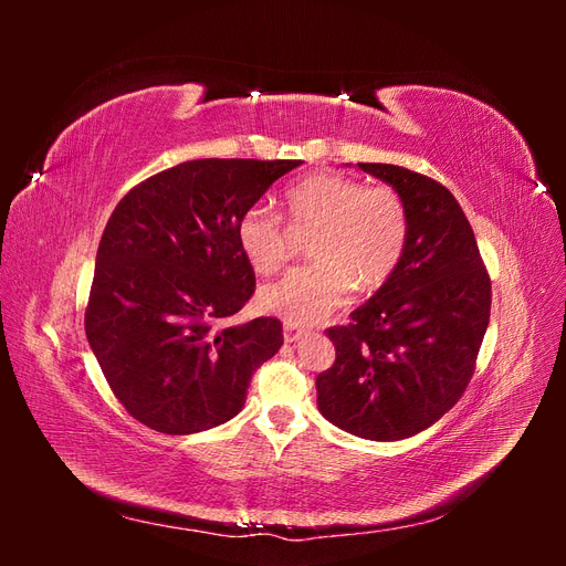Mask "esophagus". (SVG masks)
Masks as SVG:
<instances>
[{
    "mask_svg": "<svg viewBox=\"0 0 566 566\" xmlns=\"http://www.w3.org/2000/svg\"><path fill=\"white\" fill-rule=\"evenodd\" d=\"M302 328H300V325H295V323H285L283 325V339L285 342H297L300 337H302Z\"/></svg>",
    "mask_w": 566,
    "mask_h": 566,
    "instance_id": "1",
    "label": "esophagus"
}]
</instances>
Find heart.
<instances>
[{"label": "heart", "instance_id": "obj_1", "mask_svg": "<svg viewBox=\"0 0 566 566\" xmlns=\"http://www.w3.org/2000/svg\"><path fill=\"white\" fill-rule=\"evenodd\" d=\"M283 208L293 231L314 229L310 266L262 290L266 312L285 323L310 325L331 318L358 293H378L403 262L410 238L408 205L397 188L314 172L285 188ZM235 241L256 273L281 271L293 256V235L266 208H250L235 224Z\"/></svg>", "mask_w": 566, "mask_h": 566}]
</instances>
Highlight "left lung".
I'll return each mask as SVG.
<instances>
[{
	"label": "left lung",
	"mask_w": 566,
	"mask_h": 566,
	"mask_svg": "<svg viewBox=\"0 0 566 566\" xmlns=\"http://www.w3.org/2000/svg\"><path fill=\"white\" fill-rule=\"evenodd\" d=\"M408 205L403 262L385 287L328 328L335 364L316 378L318 410L354 437L399 441L451 410L474 373L491 279L447 186L399 165L358 163Z\"/></svg>",
	"instance_id": "8db88e82"
}]
</instances>
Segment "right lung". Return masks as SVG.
Listing matches in <instances>:
<instances>
[{
    "instance_id": "obj_1",
    "label": "right lung",
    "mask_w": 566,
    "mask_h": 566,
    "mask_svg": "<svg viewBox=\"0 0 566 566\" xmlns=\"http://www.w3.org/2000/svg\"><path fill=\"white\" fill-rule=\"evenodd\" d=\"M302 160H188L134 186L101 235L84 331L132 418L193 434L245 406L279 318L221 325L254 293L235 224Z\"/></svg>"
}]
</instances>
